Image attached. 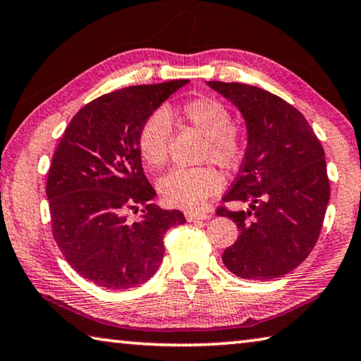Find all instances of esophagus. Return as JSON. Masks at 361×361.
Returning <instances> with one entry per match:
<instances>
[{"mask_svg":"<svg viewBox=\"0 0 361 361\" xmlns=\"http://www.w3.org/2000/svg\"><path fill=\"white\" fill-rule=\"evenodd\" d=\"M185 216L188 221H199L209 219V215L205 214V212H185Z\"/></svg>","mask_w":361,"mask_h":361,"instance_id":"34e87169","label":"esophagus"}]
</instances>
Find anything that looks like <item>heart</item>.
Segmentation results:
<instances>
[{
	"instance_id": "heart-1",
	"label": "heart",
	"mask_w": 361,
	"mask_h": 361,
	"mask_svg": "<svg viewBox=\"0 0 361 361\" xmlns=\"http://www.w3.org/2000/svg\"><path fill=\"white\" fill-rule=\"evenodd\" d=\"M181 118L205 136L201 159L221 169H236L244 157V141L234 130V120L223 102L214 98H194L178 111L157 109L141 123L138 131V151L151 169H162L169 160L171 138V117ZM223 178L212 167L175 169L159 181V191L173 207L199 209L210 196L219 192Z\"/></svg>"
}]
</instances>
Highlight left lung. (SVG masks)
<instances>
[{
    "label": "left lung",
    "mask_w": 361,
    "mask_h": 361,
    "mask_svg": "<svg viewBox=\"0 0 361 361\" xmlns=\"http://www.w3.org/2000/svg\"><path fill=\"white\" fill-rule=\"evenodd\" d=\"M207 85L230 99L247 125L244 162L223 202L250 207L216 209L239 230L221 260L239 278H281L307 259L322 233L331 192L324 149L302 112L279 96L244 83Z\"/></svg>",
    "instance_id": "1"
}]
</instances>
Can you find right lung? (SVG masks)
Masks as SVG:
<instances>
[{"mask_svg":"<svg viewBox=\"0 0 361 361\" xmlns=\"http://www.w3.org/2000/svg\"><path fill=\"white\" fill-rule=\"evenodd\" d=\"M188 80L136 85L102 94L73 116L51 160V231L68 265L101 288L146 283L164 259V236L185 223L180 210L149 204L156 191L141 167L145 118ZM142 207L140 221L124 212Z\"/></svg>","mask_w":361,"mask_h":361,"instance_id":"1","label":"right lung"}]
</instances>
